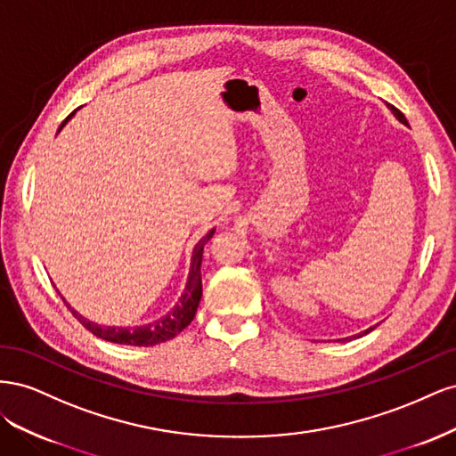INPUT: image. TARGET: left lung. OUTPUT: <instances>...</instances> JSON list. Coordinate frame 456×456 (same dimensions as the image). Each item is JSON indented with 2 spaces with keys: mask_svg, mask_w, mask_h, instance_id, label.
<instances>
[{
  "mask_svg": "<svg viewBox=\"0 0 456 456\" xmlns=\"http://www.w3.org/2000/svg\"><path fill=\"white\" fill-rule=\"evenodd\" d=\"M390 110H392V114L399 119V121H402L403 123V126H407V119H405V116L402 114V112H399V110L397 108H394V106H390ZM377 327V325H375ZM375 327H369V329H365V330H362V333L360 335H354V337H348V338H360V337H363V335H367V333H370V330L372 329H375ZM342 340H346V338H342Z\"/></svg>",
  "mask_w": 456,
  "mask_h": 456,
  "instance_id": "left-lung-1",
  "label": "left lung"
}]
</instances>
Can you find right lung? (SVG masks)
<instances>
[{"label": "right lung", "mask_w": 456, "mask_h": 456, "mask_svg": "<svg viewBox=\"0 0 456 456\" xmlns=\"http://www.w3.org/2000/svg\"><path fill=\"white\" fill-rule=\"evenodd\" d=\"M76 114V112H74ZM74 114L68 116L62 126L59 127V131L66 126V121L70 119ZM215 228L205 233V236L196 243L194 253H191V260H190V272H188V280H186V287L184 293L178 298L176 305L173 306V310H169L159 320H154L144 325H136V327H116V325H99L94 322H89L87 317L81 315L79 312H76L70 305H68L66 298L61 295V298L64 300V305L68 306L76 317L77 322L84 325L87 330L94 337H99L102 340L108 342H116V344H126V346H156V344L167 342L171 338H175L183 329H186L194 315L198 312L200 300H201V258H203V247L205 243L213 238Z\"/></svg>", "instance_id": "add662e5"}]
</instances>
